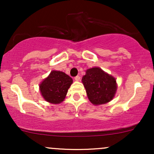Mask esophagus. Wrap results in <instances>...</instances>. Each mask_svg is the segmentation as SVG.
Returning a JSON list of instances; mask_svg holds the SVG:
<instances>
[{
	"label": "esophagus",
	"mask_w": 154,
	"mask_h": 154,
	"mask_svg": "<svg viewBox=\"0 0 154 154\" xmlns=\"http://www.w3.org/2000/svg\"><path fill=\"white\" fill-rule=\"evenodd\" d=\"M75 79L76 81H79L80 80V77H79V76H76L75 77Z\"/></svg>",
	"instance_id": "34e87169"
}]
</instances>
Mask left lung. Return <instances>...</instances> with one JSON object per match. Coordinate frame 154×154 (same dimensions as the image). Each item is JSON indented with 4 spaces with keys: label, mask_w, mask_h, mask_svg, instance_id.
Returning <instances> with one entry per match:
<instances>
[{
    "label": "left lung",
    "mask_w": 154,
    "mask_h": 154,
    "mask_svg": "<svg viewBox=\"0 0 154 154\" xmlns=\"http://www.w3.org/2000/svg\"><path fill=\"white\" fill-rule=\"evenodd\" d=\"M82 82L90 101L100 105L113 99L116 91V79L98 67L89 69L83 76Z\"/></svg>",
    "instance_id": "1"
}]
</instances>
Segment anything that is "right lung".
Here are the masks:
<instances>
[{"instance_id":"obj_1","label":"right lung","mask_w":154,"mask_h":154,"mask_svg":"<svg viewBox=\"0 0 154 154\" xmlns=\"http://www.w3.org/2000/svg\"><path fill=\"white\" fill-rule=\"evenodd\" d=\"M72 82L71 77L64 72L52 71L40 85V90L45 100L58 104L64 100Z\"/></svg>"}]
</instances>
